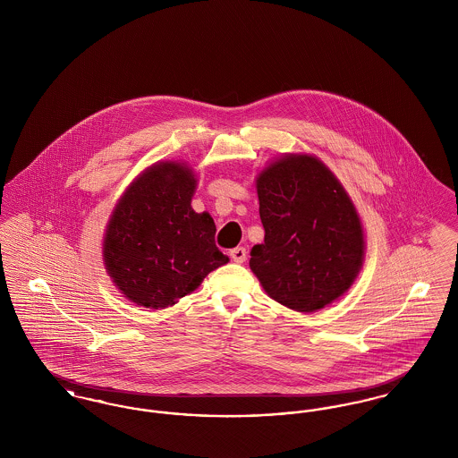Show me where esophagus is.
Wrapping results in <instances>:
<instances>
[{"label": "esophagus", "mask_w": 458, "mask_h": 458, "mask_svg": "<svg viewBox=\"0 0 458 458\" xmlns=\"http://www.w3.org/2000/svg\"><path fill=\"white\" fill-rule=\"evenodd\" d=\"M230 258L237 262V264H242V262H245V259H247V250L243 247H235V249L230 250Z\"/></svg>", "instance_id": "34e87169"}]
</instances>
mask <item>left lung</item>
<instances>
[{
    "instance_id": "1",
    "label": "left lung",
    "mask_w": 458,
    "mask_h": 458,
    "mask_svg": "<svg viewBox=\"0 0 458 458\" xmlns=\"http://www.w3.org/2000/svg\"><path fill=\"white\" fill-rule=\"evenodd\" d=\"M264 242L250 269L276 302L314 312L342 297L364 262V228L338 178L316 156L284 154L258 174Z\"/></svg>"
}]
</instances>
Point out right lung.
Returning a JSON list of instances; mask_svg holds the SVG:
<instances>
[{
	"instance_id": "obj_1",
	"label": "right lung",
	"mask_w": 458,
	"mask_h": 458,
	"mask_svg": "<svg viewBox=\"0 0 458 458\" xmlns=\"http://www.w3.org/2000/svg\"><path fill=\"white\" fill-rule=\"evenodd\" d=\"M196 187L187 165L161 161L139 174L114 206L103 259L113 284L133 304L174 305L228 262L215 243V221L191 206Z\"/></svg>"
}]
</instances>
